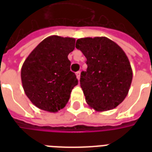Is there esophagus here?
<instances>
[{
	"mask_svg": "<svg viewBox=\"0 0 152 152\" xmlns=\"http://www.w3.org/2000/svg\"><path fill=\"white\" fill-rule=\"evenodd\" d=\"M76 77H77V79H78V80H80V71L77 72L76 73Z\"/></svg>",
	"mask_w": 152,
	"mask_h": 152,
	"instance_id": "1",
	"label": "esophagus"
}]
</instances>
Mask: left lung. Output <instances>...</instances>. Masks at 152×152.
Wrapping results in <instances>:
<instances>
[{
	"label": "left lung",
	"mask_w": 152,
	"mask_h": 152,
	"mask_svg": "<svg viewBox=\"0 0 152 152\" xmlns=\"http://www.w3.org/2000/svg\"><path fill=\"white\" fill-rule=\"evenodd\" d=\"M76 47L87 58L88 69L80 80L87 103L96 111L117 107L127 96L132 80L125 53L106 37L82 38Z\"/></svg>",
	"instance_id": "left-lung-1"
}]
</instances>
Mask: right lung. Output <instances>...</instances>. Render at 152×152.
Here are the masks:
<instances>
[{"mask_svg":"<svg viewBox=\"0 0 152 152\" xmlns=\"http://www.w3.org/2000/svg\"><path fill=\"white\" fill-rule=\"evenodd\" d=\"M73 38L52 35L40 42L25 60L21 69L24 92L32 103L42 110L56 113L69 102L78 84L70 71L69 53L75 49Z\"/></svg>","mask_w":152,"mask_h":152,"instance_id":"1","label":"right lung"}]
</instances>
